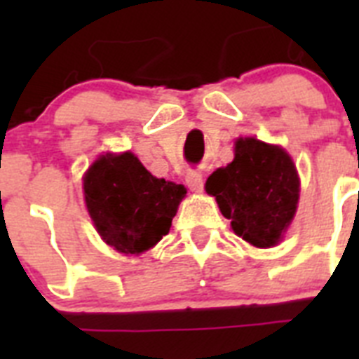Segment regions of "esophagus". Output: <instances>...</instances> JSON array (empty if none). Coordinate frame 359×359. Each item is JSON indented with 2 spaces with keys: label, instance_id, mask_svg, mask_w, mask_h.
I'll list each match as a JSON object with an SVG mask.
<instances>
[{
  "label": "esophagus",
  "instance_id": "1",
  "mask_svg": "<svg viewBox=\"0 0 359 359\" xmlns=\"http://www.w3.org/2000/svg\"><path fill=\"white\" fill-rule=\"evenodd\" d=\"M185 182L187 185H189L190 190H194V192H201L203 190V174L198 172V170H190V172H187L185 176Z\"/></svg>",
  "mask_w": 359,
  "mask_h": 359
}]
</instances>
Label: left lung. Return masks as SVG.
Masks as SVG:
<instances>
[{"instance_id": "1", "label": "left lung", "mask_w": 359, "mask_h": 359, "mask_svg": "<svg viewBox=\"0 0 359 359\" xmlns=\"http://www.w3.org/2000/svg\"><path fill=\"white\" fill-rule=\"evenodd\" d=\"M233 151V161L214 170L205 189L237 236L257 248H271L297 212V167L284 149L257 138H237Z\"/></svg>"}]
</instances>
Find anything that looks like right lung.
Masks as SVG:
<instances>
[{"label": "right lung", "instance_id": "1", "mask_svg": "<svg viewBox=\"0 0 359 359\" xmlns=\"http://www.w3.org/2000/svg\"><path fill=\"white\" fill-rule=\"evenodd\" d=\"M187 189L152 176L133 152H106L84 174V199L111 248L140 255L167 236Z\"/></svg>", "mask_w": 359, "mask_h": 359}]
</instances>
